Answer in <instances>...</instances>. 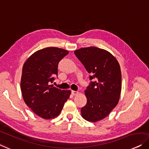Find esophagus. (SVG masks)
Listing matches in <instances>:
<instances>
[{
	"mask_svg": "<svg viewBox=\"0 0 149 149\" xmlns=\"http://www.w3.org/2000/svg\"><path fill=\"white\" fill-rule=\"evenodd\" d=\"M71 93H72V95H76L78 94V92L75 91H71Z\"/></svg>",
	"mask_w": 149,
	"mask_h": 149,
	"instance_id": "obj_1",
	"label": "esophagus"
}]
</instances>
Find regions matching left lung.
<instances>
[{"instance_id":"1","label":"left lung","mask_w":149,"mask_h":149,"mask_svg":"<svg viewBox=\"0 0 149 149\" xmlns=\"http://www.w3.org/2000/svg\"><path fill=\"white\" fill-rule=\"evenodd\" d=\"M90 74L85 90L87 103L81 108L84 119L95 122L107 117L117 105L122 89V74L116 58L105 49L88 47L74 51Z\"/></svg>"}]
</instances>
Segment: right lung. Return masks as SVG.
I'll return each instance as SVG.
<instances>
[{
    "label": "right lung",
    "mask_w": 149,
    "mask_h": 149,
    "mask_svg": "<svg viewBox=\"0 0 149 149\" xmlns=\"http://www.w3.org/2000/svg\"><path fill=\"white\" fill-rule=\"evenodd\" d=\"M68 54L65 49L49 47L33 54L23 66L21 89L25 103L44 119L60 114L71 93L51 85L58 76L59 62Z\"/></svg>",
    "instance_id": "obj_1"
}]
</instances>
